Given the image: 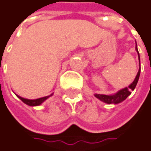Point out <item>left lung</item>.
I'll use <instances>...</instances> for the list:
<instances>
[{
    "label": "left lung",
    "instance_id": "1",
    "mask_svg": "<svg viewBox=\"0 0 151 151\" xmlns=\"http://www.w3.org/2000/svg\"><path fill=\"white\" fill-rule=\"evenodd\" d=\"M136 50H137V53H138V58H139V62H140V55H139V52H138V49H137V46H136ZM140 73H141V62H140V68H139V70H138V73H137V76L135 78L134 81L128 87H126L124 89L119 90L117 93H113V94H110V95H106V94H98V93H95L94 96L96 98H98L99 100L104 102L106 104H119L121 103L123 100H125L131 94V91L132 90H134V89L136 88L137 86V82H138V80H139V77H140Z\"/></svg>",
    "mask_w": 151,
    "mask_h": 151
}]
</instances>
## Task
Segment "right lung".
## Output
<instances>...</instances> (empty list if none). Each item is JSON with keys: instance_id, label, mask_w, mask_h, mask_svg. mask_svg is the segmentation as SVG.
<instances>
[{"instance_id": "right-lung-1", "label": "right lung", "mask_w": 151, "mask_h": 151, "mask_svg": "<svg viewBox=\"0 0 151 151\" xmlns=\"http://www.w3.org/2000/svg\"><path fill=\"white\" fill-rule=\"evenodd\" d=\"M52 93L49 95V96H46V97H42V98H39V99H24V98H22L20 96L17 95V97L19 99H20L22 101L24 102V104H26L27 105L29 106H38L40 105L41 104H42L43 102L45 101L47 99H48L50 96H52Z\"/></svg>"}]
</instances>
